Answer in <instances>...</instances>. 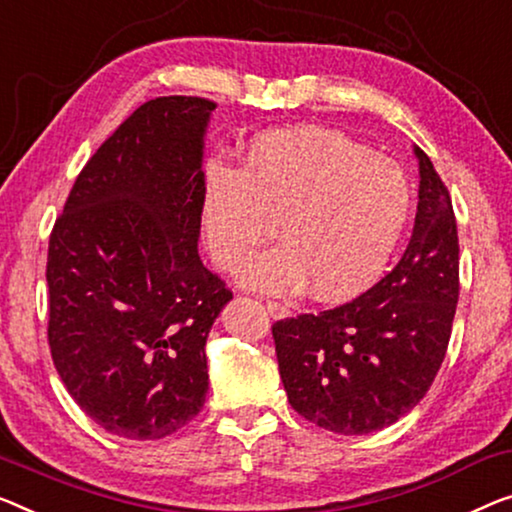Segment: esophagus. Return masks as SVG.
<instances>
[{
  "mask_svg": "<svg viewBox=\"0 0 512 512\" xmlns=\"http://www.w3.org/2000/svg\"><path fill=\"white\" fill-rule=\"evenodd\" d=\"M266 310H269L276 319H282V317L289 315V308H287L285 303H280V301H266Z\"/></svg>",
  "mask_w": 512,
  "mask_h": 512,
  "instance_id": "obj_1",
  "label": "esophagus"
}]
</instances>
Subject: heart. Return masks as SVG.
<instances>
[{
    "label": "heart",
    "mask_w": 512,
    "mask_h": 512,
    "mask_svg": "<svg viewBox=\"0 0 512 512\" xmlns=\"http://www.w3.org/2000/svg\"><path fill=\"white\" fill-rule=\"evenodd\" d=\"M411 183L393 160L338 131L303 126L250 140L241 165L204 167L200 218L209 255L234 271L278 232V248L239 271L250 289L345 301L384 273L411 216ZM279 230H275V220Z\"/></svg>",
    "instance_id": "1"
}]
</instances>
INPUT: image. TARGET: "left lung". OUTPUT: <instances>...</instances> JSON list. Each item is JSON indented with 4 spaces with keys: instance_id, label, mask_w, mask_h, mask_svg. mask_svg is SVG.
Instances as JSON below:
<instances>
[{
    "instance_id": "obj_1",
    "label": "left lung",
    "mask_w": 512,
    "mask_h": 512,
    "mask_svg": "<svg viewBox=\"0 0 512 512\" xmlns=\"http://www.w3.org/2000/svg\"><path fill=\"white\" fill-rule=\"evenodd\" d=\"M409 246L375 287L333 310L273 324L287 400L305 421L368 434L400 421L430 391L451 340L460 246L451 195L423 149Z\"/></svg>"
}]
</instances>
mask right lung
<instances>
[{
  "instance_id": "add662e5",
  "label": "right lung",
  "mask_w": 512,
  "mask_h": 512,
  "mask_svg": "<svg viewBox=\"0 0 512 512\" xmlns=\"http://www.w3.org/2000/svg\"><path fill=\"white\" fill-rule=\"evenodd\" d=\"M216 103L137 108L75 179L48 248V342L66 391L124 439L200 414L207 338L232 299L197 255L204 133Z\"/></svg>"
}]
</instances>
